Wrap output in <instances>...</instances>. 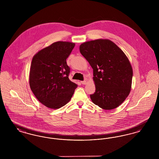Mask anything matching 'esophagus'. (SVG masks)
Instances as JSON below:
<instances>
[{"label": "esophagus", "instance_id": "obj_1", "mask_svg": "<svg viewBox=\"0 0 159 159\" xmlns=\"http://www.w3.org/2000/svg\"><path fill=\"white\" fill-rule=\"evenodd\" d=\"M81 83H82V84H86L87 83V82H86V80H83V81H82V82H81Z\"/></svg>", "mask_w": 159, "mask_h": 159}]
</instances>
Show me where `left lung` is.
Instances as JSON below:
<instances>
[{
    "instance_id": "obj_1",
    "label": "left lung",
    "mask_w": 159,
    "mask_h": 159,
    "mask_svg": "<svg viewBox=\"0 0 159 159\" xmlns=\"http://www.w3.org/2000/svg\"><path fill=\"white\" fill-rule=\"evenodd\" d=\"M80 52L93 68L96 89L90 95L92 101L104 110L119 107L130 93L133 76L126 55L107 39L84 42Z\"/></svg>"
}]
</instances>
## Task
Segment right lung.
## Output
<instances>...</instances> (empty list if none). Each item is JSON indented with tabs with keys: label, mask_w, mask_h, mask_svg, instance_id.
Segmentation results:
<instances>
[{
	"label": "right lung",
	"mask_w": 159,
	"mask_h": 159,
	"mask_svg": "<svg viewBox=\"0 0 159 159\" xmlns=\"http://www.w3.org/2000/svg\"><path fill=\"white\" fill-rule=\"evenodd\" d=\"M75 44L57 42L38 52L31 64L29 83L36 98L46 107L58 109L71 98L77 84L68 76L66 60Z\"/></svg>",
	"instance_id": "1"
}]
</instances>
